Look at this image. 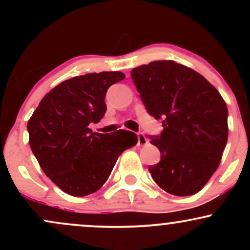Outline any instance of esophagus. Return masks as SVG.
<instances>
[{
  "label": "esophagus",
  "mask_w": 250,
  "mask_h": 250,
  "mask_svg": "<svg viewBox=\"0 0 250 250\" xmlns=\"http://www.w3.org/2000/svg\"><path fill=\"white\" fill-rule=\"evenodd\" d=\"M137 143H139V146L147 145L148 140H147V137L145 136V134H143V133H137Z\"/></svg>",
  "instance_id": "34e87169"
}]
</instances>
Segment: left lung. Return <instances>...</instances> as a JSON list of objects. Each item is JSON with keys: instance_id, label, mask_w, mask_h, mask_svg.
Segmentation results:
<instances>
[{"instance_id": "left-lung-1", "label": "left lung", "mask_w": 250, "mask_h": 250, "mask_svg": "<svg viewBox=\"0 0 250 250\" xmlns=\"http://www.w3.org/2000/svg\"><path fill=\"white\" fill-rule=\"evenodd\" d=\"M149 115L163 131L150 137L161 161L149 167L160 188L176 196L205 187L221 162L228 140V109L217 89L201 74L170 60L131 70Z\"/></svg>"}]
</instances>
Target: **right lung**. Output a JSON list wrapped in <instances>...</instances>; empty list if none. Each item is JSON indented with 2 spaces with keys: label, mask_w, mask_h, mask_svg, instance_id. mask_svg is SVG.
Returning <instances> with one entry per match:
<instances>
[{
  "label": "right lung",
  "mask_w": 250,
  "mask_h": 250,
  "mask_svg": "<svg viewBox=\"0 0 250 250\" xmlns=\"http://www.w3.org/2000/svg\"><path fill=\"white\" fill-rule=\"evenodd\" d=\"M125 77L121 71L71 77L43 97L28 121L29 145L40 167L71 196L99 190L120 155L137 143L129 130L100 134L89 128L104 116L108 88Z\"/></svg>",
  "instance_id": "obj_1"
}]
</instances>
